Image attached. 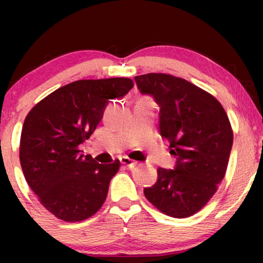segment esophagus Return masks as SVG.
Wrapping results in <instances>:
<instances>
[{
    "instance_id": "1",
    "label": "esophagus",
    "mask_w": 263,
    "mask_h": 263,
    "mask_svg": "<svg viewBox=\"0 0 263 263\" xmlns=\"http://www.w3.org/2000/svg\"><path fill=\"white\" fill-rule=\"evenodd\" d=\"M119 161H121L122 165H124L126 168H128V169L135 168V166H136V164H137L136 161L132 160V159H129V158H127V156H122V158L119 159Z\"/></svg>"
}]
</instances>
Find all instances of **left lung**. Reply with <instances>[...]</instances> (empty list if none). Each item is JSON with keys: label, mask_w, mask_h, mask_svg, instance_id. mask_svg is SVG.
<instances>
[{"label": "left lung", "mask_w": 263, "mask_h": 263, "mask_svg": "<svg viewBox=\"0 0 263 263\" xmlns=\"http://www.w3.org/2000/svg\"><path fill=\"white\" fill-rule=\"evenodd\" d=\"M135 81L160 107V135L177 158L174 169H158V181L144 188L145 197L169 216H191L209 202L225 176L233 146L229 118L213 95L184 79L146 73Z\"/></svg>", "instance_id": "left-lung-1"}]
</instances>
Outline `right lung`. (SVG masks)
<instances>
[{
    "instance_id": "add662e5",
    "label": "right lung",
    "mask_w": 263,
    "mask_h": 263,
    "mask_svg": "<svg viewBox=\"0 0 263 263\" xmlns=\"http://www.w3.org/2000/svg\"><path fill=\"white\" fill-rule=\"evenodd\" d=\"M132 87L127 78L73 81L26 116L20 140L23 173L42 205L58 219L81 221L104 203L119 160L99 164L79 146L95 131L108 103Z\"/></svg>"
}]
</instances>
